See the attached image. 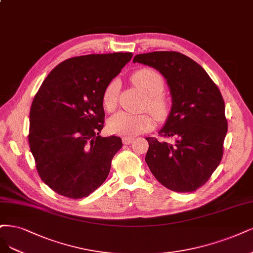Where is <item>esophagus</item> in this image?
<instances>
[{"label":"esophagus","instance_id":"obj_1","mask_svg":"<svg viewBox=\"0 0 253 253\" xmlns=\"http://www.w3.org/2000/svg\"><path fill=\"white\" fill-rule=\"evenodd\" d=\"M133 140H134L133 137H124V138H123L124 144H129V143H132Z\"/></svg>","mask_w":253,"mask_h":253}]
</instances>
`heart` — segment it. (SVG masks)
<instances>
[{
  "mask_svg": "<svg viewBox=\"0 0 253 253\" xmlns=\"http://www.w3.org/2000/svg\"><path fill=\"white\" fill-rule=\"evenodd\" d=\"M132 83L146 96L145 109H149L157 117H163L168 112V102L161 93L164 89L162 77L151 69H141L132 75ZM119 84L112 81L102 95L103 107L112 111L116 107ZM109 128L113 134L120 136H136L154 127L155 119L150 114H129L118 112L109 119Z\"/></svg>",
  "mask_w": 253,
  "mask_h": 253,
  "instance_id": "b5f03b06",
  "label": "heart"
}]
</instances>
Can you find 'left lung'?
<instances>
[{"instance_id":"1","label":"left lung","mask_w":253,"mask_h":253,"mask_svg":"<svg viewBox=\"0 0 253 253\" xmlns=\"http://www.w3.org/2000/svg\"><path fill=\"white\" fill-rule=\"evenodd\" d=\"M133 63L159 71L171 96V108L159 134L173 137L175 142L145 138V162L165 187L177 193L195 191L222 159L227 120L221 92L201 66L180 52L137 54Z\"/></svg>"}]
</instances>
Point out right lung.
Wrapping results in <instances>:
<instances>
[{
  "mask_svg": "<svg viewBox=\"0 0 253 253\" xmlns=\"http://www.w3.org/2000/svg\"><path fill=\"white\" fill-rule=\"evenodd\" d=\"M130 52L88 54L58 64L31 104L29 145L42 180L58 195L88 197L106 181L121 149L101 137L104 89L132 58Z\"/></svg>",
  "mask_w": 253,
  "mask_h": 253,
  "instance_id": "add662e5",
  "label": "right lung"
}]
</instances>
